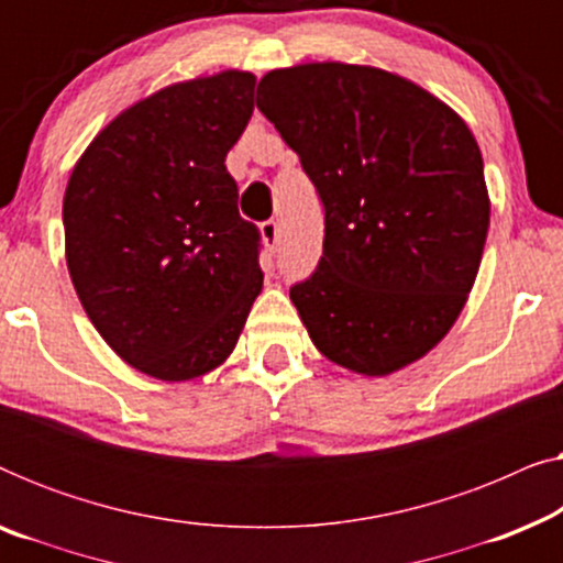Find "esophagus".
Here are the masks:
<instances>
[{
  "label": "esophagus",
  "instance_id": "esophagus-1",
  "mask_svg": "<svg viewBox=\"0 0 563 563\" xmlns=\"http://www.w3.org/2000/svg\"><path fill=\"white\" fill-rule=\"evenodd\" d=\"M261 238H264L266 249H268V251H274L276 245H279V238H282V228H279V222H276V220H266L264 225H261Z\"/></svg>",
  "mask_w": 563,
  "mask_h": 563
}]
</instances>
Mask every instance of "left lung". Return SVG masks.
<instances>
[{
  "label": "left lung",
  "mask_w": 563,
  "mask_h": 563,
  "mask_svg": "<svg viewBox=\"0 0 563 563\" xmlns=\"http://www.w3.org/2000/svg\"><path fill=\"white\" fill-rule=\"evenodd\" d=\"M256 104L325 210L318 268L289 289L312 343L366 376L422 358L464 310L487 241L472 130L418 84L335 60L268 71Z\"/></svg>",
  "instance_id": "left-lung-1"
}]
</instances>
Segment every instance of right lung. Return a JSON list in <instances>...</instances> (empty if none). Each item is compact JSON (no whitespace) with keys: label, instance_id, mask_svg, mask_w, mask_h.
<instances>
[{"label":"right lung","instance_id":"right-lung-1","mask_svg":"<svg viewBox=\"0 0 563 563\" xmlns=\"http://www.w3.org/2000/svg\"><path fill=\"white\" fill-rule=\"evenodd\" d=\"M253 89L249 71L172 84L118 114L68 179L76 295L107 345L156 379L220 366L264 284L261 233L225 168Z\"/></svg>","mask_w":563,"mask_h":563}]
</instances>
